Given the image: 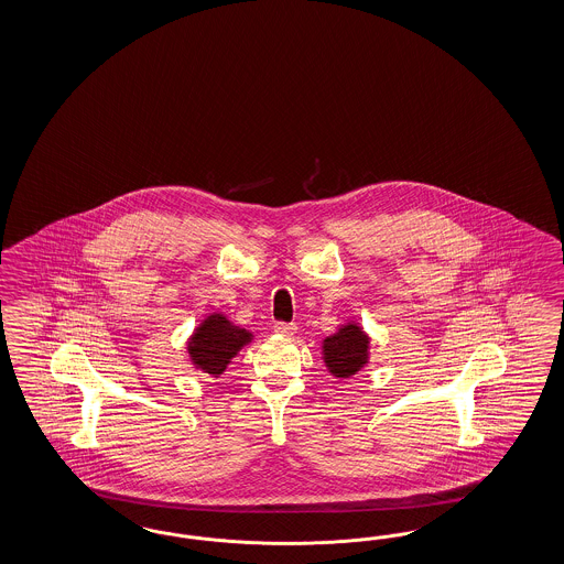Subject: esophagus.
I'll use <instances>...</instances> for the list:
<instances>
[{
  "instance_id": "esophagus-1",
  "label": "esophagus",
  "mask_w": 564,
  "mask_h": 564,
  "mask_svg": "<svg viewBox=\"0 0 564 564\" xmlns=\"http://www.w3.org/2000/svg\"><path fill=\"white\" fill-rule=\"evenodd\" d=\"M297 330V326L293 323H274V333L279 335H293Z\"/></svg>"
}]
</instances>
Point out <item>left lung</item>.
Segmentation results:
<instances>
[{
	"mask_svg": "<svg viewBox=\"0 0 564 564\" xmlns=\"http://www.w3.org/2000/svg\"><path fill=\"white\" fill-rule=\"evenodd\" d=\"M368 343L370 339L358 325L343 326L339 333L326 337L323 349L328 370L337 378L356 375L368 361Z\"/></svg>",
	"mask_w": 564,
	"mask_h": 564,
	"instance_id": "obj_1",
	"label": "left lung"
}]
</instances>
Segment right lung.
Instances as JSON below:
<instances>
[{
    "label": "right lung",
    "mask_w": 564,
    "mask_h": 564,
    "mask_svg": "<svg viewBox=\"0 0 564 564\" xmlns=\"http://www.w3.org/2000/svg\"><path fill=\"white\" fill-rule=\"evenodd\" d=\"M252 335L246 328L234 326L223 314H210L203 325L196 328L188 343V354L194 366L206 375L219 376Z\"/></svg>",
    "instance_id": "add662e5"
}]
</instances>
